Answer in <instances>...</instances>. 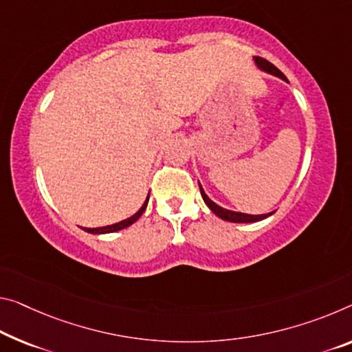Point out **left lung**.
Listing matches in <instances>:
<instances>
[{
  "label": "left lung",
  "mask_w": 352,
  "mask_h": 352,
  "mask_svg": "<svg viewBox=\"0 0 352 352\" xmlns=\"http://www.w3.org/2000/svg\"><path fill=\"white\" fill-rule=\"evenodd\" d=\"M255 63H256V66H258V69H261L263 72H266V74H270V75H274V77H278V78H282V80H285L286 83H288V78L285 77V75L280 72V70L274 66L272 63H269V61H266V59H263V58H259V56H255ZM198 186H199V192H201V197H203V199H204V203L208 204V208L212 210V212L217 215V217H220L221 220H226V221H232V223H252V221H259V220H263V219H266V217H269V215H272L275 210H272V212H267V214H259V215H252V214H244V212H236V210H230V209H225V208H221V206H219L217 203H214L212 199H210L206 193H204V190H203V187H201V184L198 182Z\"/></svg>",
  "instance_id": "left-lung-1"
}]
</instances>
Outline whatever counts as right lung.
Returning a JSON list of instances; mask_svg holds the SVG:
<instances>
[{
  "instance_id": "1",
  "label": "right lung",
  "mask_w": 352,
  "mask_h": 352,
  "mask_svg": "<svg viewBox=\"0 0 352 352\" xmlns=\"http://www.w3.org/2000/svg\"><path fill=\"white\" fill-rule=\"evenodd\" d=\"M148 201H149V195L148 198H146V201L143 203V206L140 208L137 212H135L133 215H131V217L126 219V220H121L118 221V223H113V225H107V226H100V228H83L86 232H91V234H107V232H115V231H120V230H124L127 228V226H131L132 223H135L140 217H142V214L144 212L146 206H148Z\"/></svg>"
}]
</instances>
